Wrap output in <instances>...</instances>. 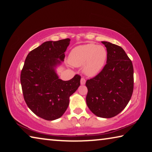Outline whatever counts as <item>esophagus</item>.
Listing matches in <instances>:
<instances>
[{
    "label": "esophagus",
    "mask_w": 152,
    "mask_h": 152,
    "mask_svg": "<svg viewBox=\"0 0 152 152\" xmlns=\"http://www.w3.org/2000/svg\"><path fill=\"white\" fill-rule=\"evenodd\" d=\"M86 83V79L84 78H81V85H84Z\"/></svg>",
    "instance_id": "esophagus-1"
}]
</instances>
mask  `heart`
Wrapping results in <instances>:
<instances>
[{"mask_svg": "<svg viewBox=\"0 0 152 152\" xmlns=\"http://www.w3.org/2000/svg\"><path fill=\"white\" fill-rule=\"evenodd\" d=\"M107 58L105 47L94 44L78 46L72 50L69 62L74 66L83 65V71L87 76H96L102 70Z\"/></svg>", "mask_w": 152, "mask_h": 152, "instance_id": "1", "label": "heart"}]
</instances>
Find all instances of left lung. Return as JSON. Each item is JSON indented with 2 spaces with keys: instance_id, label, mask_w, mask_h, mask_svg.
I'll return each instance as SVG.
<instances>
[{
  "instance_id": "obj_1",
  "label": "left lung",
  "mask_w": 152,
  "mask_h": 152,
  "mask_svg": "<svg viewBox=\"0 0 152 152\" xmlns=\"http://www.w3.org/2000/svg\"><path fill=\"white\" fill-rule=\"evenodd\" d=\"M107 50L104 69L92 79L87 80L86 103L98 117L112 118L125 109L133 91L132 62L121 46L102 42Z\"/></svg>"
}]
</instances>
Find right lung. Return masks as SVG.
Masks as SVG:
<instances>
[{
  "mask_svg": "<svg viewBox=\"0 0 152 152\" xmlns=\"http://www.w3.org/2000/svg\"><path fill=\"white\" fill-rule=\"evenodd\" d=\"M70 41L66 38L44 42L27 54L22 69L21 84L25 101L36 115L47 121L63 115L69 98L80 86V75L63 81L56 72L64 61Z\"/></svg>",
  "mask_w": 152,
  "mask_h": 152,
  "instance_id": "add662e5",
  "label": "right lung"
}]
</instances>
